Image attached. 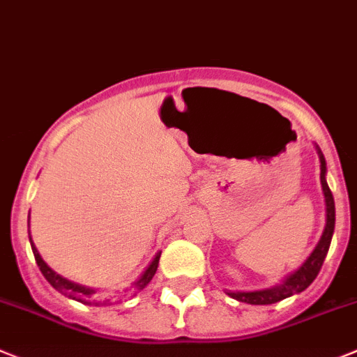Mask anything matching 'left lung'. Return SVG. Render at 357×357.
<instances>
[{"instance_id":"1","label":"left lung","mask_w":357,"mask_h":357,"mask_svg":"<svg viewBox=\"0 0 357 357\" xmlns=\"http://www.w3.org/2000/svg\"><path fill=\"white\" fill-rule=\"evenodd\" d=\"M320 153V151H319ZM320 181H322L324 195H326V206H327V222L326 229H324L322 238H320L319 245L314 247V250L311 252L310 258L306 259L301 268L297 272H294L291 275H288L287 281L279 284V287L271 288V290H261V291H229V295L240 303L247 304H274L282 301V298L290 297L294 294H301V291L306 290L311 282L314 281V278L319 275L320 268L324 265V259L327 256V250H329L331 238H333V233H335V197H333V192H331L329 185L326 181V160L320 155Z\"/></svg>"}]
</instances>
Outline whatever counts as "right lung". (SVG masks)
Segmentation results:
<instances>
[{"instance_id": "right-lung-1", "label": "right lung", "mask_w": 357, "mask_h": 357, "mask_svg": "<svg viewBox=\"0 0 357 357\" xmlns=\"http://www.w3.org/2000/svg\"><path fill=\"white\" fill-rule=\"evenodd\" d=\"M30 242H31V236H30ZM31 250H33V256H35V261H37L38 268H40V272H43L44 278L50 281L51 287L54 288V290L62 291V294L69 295V297L73 298H78V301H82V303H89L91 304V295L94 294V290H91V288H85V287H79V284H76V282H70L67 281V279H63L62 275H59L56 272H53L50 268V266L44 263V259L40 258V255H38L37 247L33 245V242H31ZM158 261H160V255L156 256L155 259H153V263H151L149 266H147V271L144 272L142 278L137 281V284L133 287V290L130 291V294H123V295H115L114 298H108L107 304H112V303H123V301H126V298L130 297H135V295L139 294V291H142L144 288L147 287V282L153 279V275L156 274V268H158Z\"/></svg>"}]
</instances>
